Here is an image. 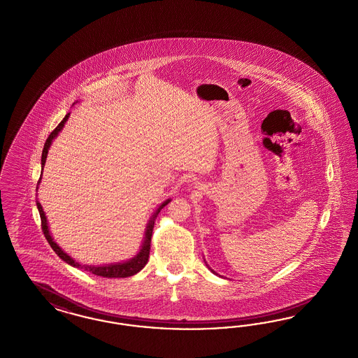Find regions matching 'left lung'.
<instances>
[{"mask_svg": "<svg viewBox=\"0 0 358 358\" xmlns=\"http://www.w3.org/2000/svg\"><path fill=\"white\" fill-rule=\"evenodd\" d=\"M205 260V259H203ZM205 264H206V266H208V268H209L210 271L213 272V273H214V275H218V273H217V272L214 271V270H211V267H210L209 264H208V263H206V260H205ZM218 276H221V275H218ZM221 278H223V276H221Z\"/></svg>", "mask_w": 358, "mask_h": 358, "instance_id": "8db88e82", "label": "left lung"}]
</instances>
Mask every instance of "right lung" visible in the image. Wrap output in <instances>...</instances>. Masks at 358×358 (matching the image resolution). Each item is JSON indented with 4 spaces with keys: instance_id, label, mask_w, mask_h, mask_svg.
<instances>
[{
    "instance_id": "right-lung-1",
    "label": "right lung",
    "mask_w": 358,
    "mask_h": 358,
    "mask_svg": "<svg viewBox=\"0 0 358 358\" xmlns=\"http://www.w3.org/2000/svg\"><path fill=\"white\" fill-rule=\"evenodd\" d=\"M78 103V100L75 101ZM74 103V104H75ZM73 104V106H74ZM70 117V113H67L64 116L61 123L58 124V127L50 134L46 143H45V147L42 150V159H41V166H42V172H43V168H45V164H46V159H48V153H49L50 147L52 144V141L55 140V137L59 135V132L62 131L63 127L66 122L69 120ZM41 180H42V176L39 178V182L38 185L41 184ZM172 201V198H168L165 199L162 203L159 205V208L156 209V211L152 214V217L149 218L148 223H147V227H145V233H144V239L141 242V246L138 248L137 254L135 257H132L131 259L124 260V262H116V263H110V264H98V266H94V264H83L78 260H75L74 258H71L67 252H64L62 250V247H59V245L54 241L51 231H50L49 223H48V217L45 214V211L42 209V205L38 202L37 199V208L39 211V215H41V221H42V230H43V234L46 236L48 242H49L51 248L55 251V254L63 260L66 262L67 264L73 266L75 268H79V270H85V271L91 272L94 275H98V276H103V278H128V276H134L137 272L141 271L149 258V250H150V238H152V231H153V226H155V221L159 215L161 209L164 206H166L169 202Z\"/></svg>"
}]
</instances>
